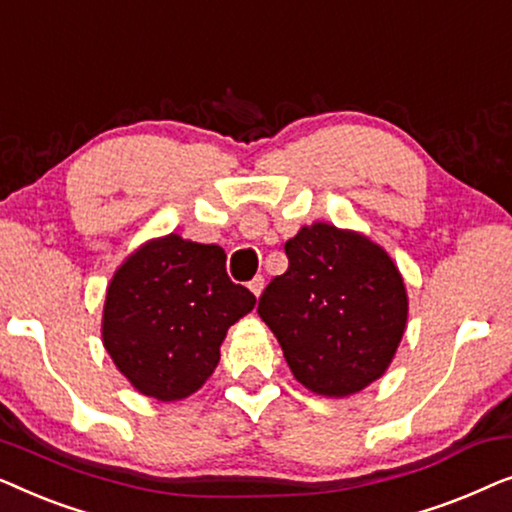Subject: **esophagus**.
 <instances>
[{
	"label": "esophagus",
	"mask_w": 512,
	"mask_h": 512,
	"mask_svg": "<svg viewBox=\"0 0 512 512\" xmlns=\"http://www.w3.org/2000/svg\"><path fill=\"white\" fill-rule=\"evenodd\" d=\"M263 286H265V279H263L261 275H258V277H254V279H251V282H249V291L254 293V296L258 298V296H261V293H263Z\"/></svg>",
	"instance_id": "34e87169"
}]
</instances>
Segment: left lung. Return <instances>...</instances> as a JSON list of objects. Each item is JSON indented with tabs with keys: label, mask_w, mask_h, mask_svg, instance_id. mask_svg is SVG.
Here are the masks:
<instances>
[{
	"label": "left lung",
	"mask_w": 512,
	"mask_h": 512,
	"mask_svg": "<svg viewBox=\"0 0 512 512\" xmlns=\"http://www.w3.org/2000/svg\"><path fill=\"white\" fill-rule=\"evenodd\" d=\"M289 268L272 279L258 314L296 380L342 398L384 375L408 324V293L380 244L312 223L284 244Z\"/></svg>",
	"instance_id": "obj_1"
}]
</instances>
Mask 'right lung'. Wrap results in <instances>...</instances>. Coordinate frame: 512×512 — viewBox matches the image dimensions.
Instances as JSON below:
<instances>
[{
    "label": "right lung",
    "instance_id": "add662e5",
    "mask_svg": "<svg viewBox=\"0 0 512 512\" xmlns=\"http://www.w3.org/2000/svg\"><path fill=\"white\" fill-rule=\"evenodd\" d=\"M254 305V293L230 282L219 244L170 233L142 244L114 272L102 342L139 394L181 401L209 380L228 328Z\"/></svg>",
    "mask_w": 512,
    "mask_h": 512
}]
</instances>
